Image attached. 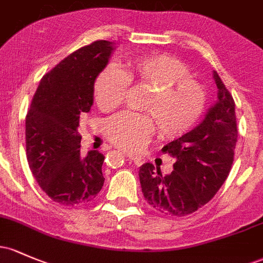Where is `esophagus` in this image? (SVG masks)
<instances>
[{
    "label": "esophagus",
    "instance_id": "34e87169",
    "mask_svg": "<svg viewBox=\"0 0 263 263\" xmlns=\"http://www.w3.org/2000/svg\"><path fill=\"white\" fill-rule=\"evenodd\" d=\"M126 156H127V158H128L129 161H132V162L136 164V166H141V164H143V162H145V160H143V158L141 157V156L131 155V154H128V155H126Z\"/></svg>",
    "mask_w": 263,
    "mask_h": 263
}]
</instances>
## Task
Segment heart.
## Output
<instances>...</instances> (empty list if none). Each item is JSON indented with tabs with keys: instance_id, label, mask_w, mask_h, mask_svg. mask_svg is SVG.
Returning <instances> with one entry per match:
<instances>
[{
	"instance_id": "heart-1",
	"label": "heart",
	"mask_w": 263,
	"mask_h": 263,
	"mask_svg": "<svg viewBox=\"0 0 263 263\" xmlns=\"http://www.w3.org/2000/svg\"><path fill=\"white\" fill-rule=\"evenodd\" d=\"M127 73L107 66L93 83V99L103 111L125 102L129 81L151 89L142 108L147 114L121 112L105 122V136L112 145L127 152L142 149L157 126L166 140L183 136L200 121L207 102L203 86L191 77L186 63L166 53L131 57Z\"/></svg>"
}]
</instances>
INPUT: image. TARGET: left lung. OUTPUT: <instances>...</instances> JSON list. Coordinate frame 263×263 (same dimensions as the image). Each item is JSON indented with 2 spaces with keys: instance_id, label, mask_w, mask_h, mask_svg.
I'll return each instance as SVG.
<instances>
[{
  "instance_id": "left-lung-1",
  "label": "left lung",
  "mask_w": 263,
  "mask_h": 263,
  "mask_svg": "<svg viewBox=\"0 0 263 263\" xmlns=\"http://www.w3.org/2000/svg\"><path fill=\"white\" fill-rule=\"evenodd\" d=\"M218 100L196 128L162 148L175 158L174 171L162 176L158 167H140L143 196L156 211L182 217L211 201L226 181L237 142L235 101L224 83L213 72Z\"/></svg>"
}]
</instances>
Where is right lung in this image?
I'll use <instances>...</instances> for the list:
<instances>
[{
	"label": "right lung",
	"mask_w": 263,
	"mask_h": 263,
	"mask_svg": "<svg viewBox=\"0 0 263 263\" xmlns=\"http://www.w3.org/2000/svg\"><path fill=\"white\" fill-rule=\"evenodd\" d=\"M114 46L100 41L72 52L42 77L26 116V156L42 191L65 206L92 201L102 189L105 156L81 157L80 117L93 103V83Z\"/></svg>",
	"instance_id": "1"
}]
</instances>
